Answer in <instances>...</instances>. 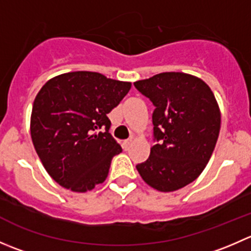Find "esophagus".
Listing matches in <instances>:
<instances>
[{"label":"esophagus","instance_id":"obj_1","mask_svg":"<svg viewBox=\"0 0 251 251\" xmlns=\"http://www.w3.org/2000/svg\"><path fill=\"white\" fill-rule=\"evenodd\" d=\"M132 142H133V138L132 137H130V138H127V140L124 141V143H123L124 148H125L126 151H127V149H130V147L132 146Z\"/></svg>","mask_w":251,"mask_h":251}]
</instances>
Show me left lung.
Wrapping results in <instances>:
<instances>
[{
    "label": "left lung",
    "mask_w": 251,
    "mask_h": 251,
    "mask_svg": "<svg viewBox=\"0 0 251 251\" xmlns=\"http://www.w3.org/2000/svg\"><path fill=\"white\" fill-rule=\"evenodd\" d=\"M133 85L155 107V144L136 168L153 188L177 191L203 173L216 146L221 114L214 93L203 80L184 73H161Z\"/></svg>",
    "instance_id": "obj_1"
}]
</instances>
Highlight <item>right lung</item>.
<instances>
[{
  "instance_id": "1",
  "label": "right lung",
  "mask_w": 251,
  "mask_h": 251,
  "mask_svg": "<svg viewBox=\"0 0 251 251\" xmlns=\"http://www.w3.org/2000/svg\"><path fill=\"white\" fill-rule=\"evenodd\" d=\"M131 82L100 73L74 72L50 78L37 93L31 113L32 143L57 183L86 192L105 181L111 159L123 148L109 132L108 114Z\"/></svg>"
}]
</instances>
